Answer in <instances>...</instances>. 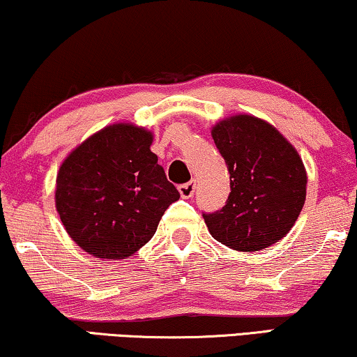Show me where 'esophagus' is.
Returning a JSON list of instances; mask_svg holds the SVG:
<instances>
[{"mask_svg":"<svg viewBox=\"0 0 357 357\" xmlns=\"http://www.w3.org/2000/svg\"><path fill=\"white\" fill-rule=\"evenodd\" d=\"M195 188H196V182L195 180H191L188 183H183L178 187V193L182 198H191V196L195 195Z\"/></svg>","mask_w":357,"mask_h":357,"instance_id":"obj_1","label":"esophagus"}]
</instances>
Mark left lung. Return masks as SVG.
<instances>
[{"mask_svg": "<svg viewBox=\"0 0 357 357\" xmlns=\"http://www.w3.org/2000/svg\"><path fill=\"white\" fill-rule=\"evenodd\" d=\"M230 174L227 204L203 214L209 234L235 251H261L282 240L306 201L307 174L293 144L250 114L222 119L211 130Z\"/></svg>", "mask_w": 357, "mask_h": 357, "instance_id": "obj_1", "label": "left lung"}]
</instances>
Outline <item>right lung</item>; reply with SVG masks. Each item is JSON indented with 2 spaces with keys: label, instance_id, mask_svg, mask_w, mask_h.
<instances>
[{
  "label": "right lung",
  "instance_id": "1",
  "mask_svg": "<svg viewBox=\"0 0 357 357\" xmlns=\"http://www.w3.org/2000/svg\"><path fill=\"white\" fill-rule=\"evenodd\" d=\"M153 133L135 123L101 128L72 149L56 177V211L82 250L126 259L156 234L180 193L151 151Z\"/></svg>",
  "mask_w": 357,
  "mask_h": 357
}]
</instances>
